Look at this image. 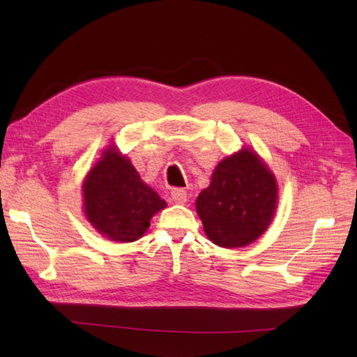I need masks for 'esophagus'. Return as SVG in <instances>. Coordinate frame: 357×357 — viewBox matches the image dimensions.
Masks as SVG:
<instances>
[{"instance_id":"34e87169","label":"esophagus","mask_w":357,"mask_h":357,"mask_svg":"<svg viewBox=\"0 0 357 357\" xmlns=\"http://www.w3.org/2000/svg\"><path fill=\"white\" fill-rule=\"evenodd\" d=\"M172 201L176 204H184L187 201V193L183 188H173L172 190Z\"/></svg>"}]
</instances>
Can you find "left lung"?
<instances>
[{
	"mask_svg": "<svg viewBox=\"0 0 357 357\" xmlns=\"http://www.w3.org/2000/svg\"><path fill=\"white\" fill-rule=\"evenodd\" d=\"M278 185L262 159L250 149L225 158L210 185L196 199L204 231L213 244L244 247L267 230L275 216Z\"/></svg>",
	"mask_w": 357,
	"mask_h": 357,
	"instance_id": "1",
	"label": "left lung"
}]
</instances>
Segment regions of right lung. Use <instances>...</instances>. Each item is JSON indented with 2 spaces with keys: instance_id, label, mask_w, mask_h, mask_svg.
Here are the masks:
<instances>
[{
  "instance_id": "obj_1",
  "label": "right lung",
  "mask_w": 357,
  "mask_h": 357,
  "mask_svg": "<svg viewBox=\"0 0 357 357\" xmlns=\"http://www.w3.org/2000/svg\"><path fill=\"white\" fill-rule=\"evenodd\" d=\"M86 216L104 236L116 242L141 238L150 219L167 204L144 184L138 172L115 147L105 150L82 185Z\"/></svg>"
}]
</instances>
